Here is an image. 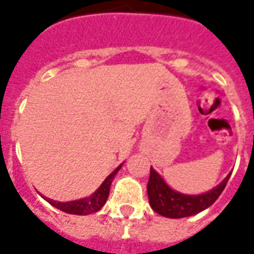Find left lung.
<instances>
[{"label": "left lung", "instance_id": "obj_1", "mask_svg": "<svg viewBox=\"0 0 254 254\" xmlns=\"http://www.w3.org/2000/svg\"><path fill=\"white\" fill-rule=\"evenodd\" d=\"M229 178L230 174L220 182L219 187L213 188L212 190L207 191L204 194L188 196V194H181L170 189L167 187V184L162 180V177L151 167L149 180L147 184L149 204L155 212L166 218L178 219L191 216V215L201 212L216 201V198L220 196V193L226 188Z\"/></svg>", "mask_w": 254, "mask_h": 254}]
</instances>
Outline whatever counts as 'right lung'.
Returning <instances> with one entry per match:
<instances>
[{"instance_id": "add662e5", "label": "right lung", "mask_w": 254, "mask_h": 254, "mask_svg": "<svg viewBox=\"0 0 254 254\" xmlns=\"http://www.w3.org/2000/svg\"><path fill=\"white\" fill-rule=\"evenodd\" d=\"M121 169V166H118L116 170L111 173L110 176L107 177L105 182L100 185L98 190L95 191L94 194L88 198H83V200H76V201H69V202H61V201H54L47 198V201L50 202L52 205H54L58 209H61L64 212L66 213H73V215H88V213H94L96 211H99L100 208L105 205L106 200L109 197L110 193V185L113 182V178L117 174V171Z\"/></svg>"}]
</instances>
